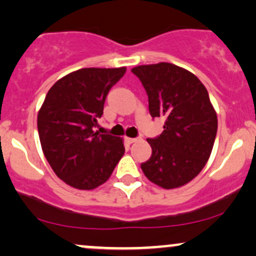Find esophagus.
<instances>
[{
	"label": "esophagus",
	"instance_id": "obj_1",
	"mask_svg": "<svg viewBox=\"0 0 256 256\" xmlns=\"http://www.w3.org/2000/svg\"><path fill=\"white\" fill-rule=\"evenodd\" d=\"M137 138H131V137H125V142L128 143V144H131V143L136 142Z\"/></svg>",
	"mask_w": 256,
	"mask_h": 256
}]
</instances>
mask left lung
Wrapping results in <instances>:
<instances>
[{"instance_id": "obj_1", "label": "left lung", "mask_w": 256, "mask_h": 256, "mask_svg": "<svg viewBox=\"0 0 256 256\" xmlns=\"http://www.w3.org/2000/svg\"><path fill=\"white\" fill-rule=\"evenodd\" d=\"M131 72L147 92L152 118H165L162 134L147 140L152 156L141 164L143 174L165 190L184 186L203 170L215 142L218 116L209 94L194 74L175 64Z\"/></svg>"}]
</instances>
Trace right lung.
<instances>
[{
  "label": "right lung",
  "instance_id": "add662e5",
  "mask_svg": "<svg viewBox=\"0 0 256 256\" xmlns=\"http://www.w3.org/2000/svg\"><path fill=\"white\" fill-rule=\"evenodd\" d=\"M126 68H84L60 78L38 114L42 150L56 175L78 190L110 178L125 153L122 138L94 132L109 90Z\"/></svg>",
  "mask_w": 256,
  "mask_h": 256
}]
</instances>
